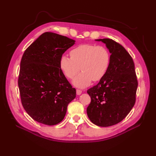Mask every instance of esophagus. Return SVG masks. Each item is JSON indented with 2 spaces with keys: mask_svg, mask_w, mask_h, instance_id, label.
<instances>
[{
  "mask_svg": "<svg viewBox=\"0 0 156 156\" xmlns=\"http://www.w3.org/2000/svg\"><path fill=\"white\" fill-rule=\"evenodd\" d=\"M82 93V90H80V89H76V94L78 95H80Z\"/></svg>",
  "mask_w": 156,
  "mask_h": 156,
  "instance_id": "1",
  "label": "esophagus"
}]
</instances>
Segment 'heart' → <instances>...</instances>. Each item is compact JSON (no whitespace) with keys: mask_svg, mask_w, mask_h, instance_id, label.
Returning a JSON list of instances; mask_svg holds the SVG:
<instances>
[{"mask_svg":"<svg viewBox=\"0 0 156 156\" xmlns=\"http://www.w3.org/2000/svg\"><path fill=\"white\" fill-rule=\"evenodd\" d=\"M71 58L62 55L59 60L60 67L64 75L73 78L82 72L73 82L79 87H84L91 80L97 82L103 78L111 62V54L103 45L82 44L70 51Z\"/></svg>","mask_w":156,"mask_h":156,"instance_id":"1","label":"heart"}]
</instances>
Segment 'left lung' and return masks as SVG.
Returning a JSON list of instances; mask_svg holds the SVG:
<instances>
[{"mask_svg": "<svg viewBox=\"0 0 156 156\" xmlns=\"http://www.w3.org/2000/svg\"><path fill=\"white\" fill-rule=\"evenodd\" d=\"M96 40L107 45L111 62L103 78L87 90L91 102L87 111L94 124L108 127L123 120L133 107L138 82L133 58L121 44L108 38Z\"/></svg>", "mask_w": 156, "mask_h": 156, "instance_id": "obj_1", "label": "left lung"}]
</instances>
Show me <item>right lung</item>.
<instances>
[{
    "instance_id": "obj_1",
    "label": "right lung",
    "mask_w": 156,
    "mask_h": 156,
    "mask_svg": "<svg viewBox=\"0 0 156 156\" xmlns=\"http://www.w3.org/2000/svg\"><path fill=\"white\" fill-rule=\"evenodd\" d=\"M75 41L45 32L26 49L18 78L21 101L30 117L41 123L55 125L64 119L76 90L59 67L64 53Z\"/></svg>"
}]
</instances>
